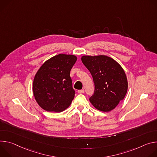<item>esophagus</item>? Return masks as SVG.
<instances>
[{
	"label": "esophagus",
	"mask_w": 157,
	"mask_h": 157,
	"mask_svg": "<svg viewBox=\"0 0 157 157\" xmlns=\"http://www.w3.org/2000/svg\"><path fill=\"white\" fill-rule=\"evenodd\" d=\"M78 94H83L84 90H78Z\"/></svg>",
	"instance_id": "34e87169"
}]
</instances>
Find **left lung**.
Returning a JSON list of instances; mask_svg holds the SVG:
<instances>
[{"label":"left lung","mask_w":157,"mask_h":157,"mask_svg":"<svg viewBox=\"0 0 157 157\" xmlns=\"http://www.w3.org/2000/svg\"><path fill=\"white\" fill-rule=\"evenodd\" d=\"M81 60L90 71L95 85L94 94L89 98L90 103L101 112L113 110L127 92L128 82L124 69L106 56H83Z\"/></svg>","instance_id":"8db88e82"}]
</instances>
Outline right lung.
I'll return each mask as SVG.
<instances>
[{"label":"right lung","mask_w":157,"mask_h":157,"mask_svg":"<svg viewBox=\"0 0 157 157\" xmlns=\"http://www.w3.org/2000/svg\"><path fill=\"white\" fill-rule=\"evenodd\" d=\"M74 55L60 54L45 61L35 75L32 90L39 106L47 112H61L75 97L70 76L77 61Z\"/></svg>","instance_id":"add662e5"}]
</instances>
